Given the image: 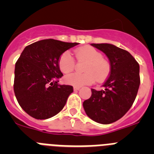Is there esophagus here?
<instances>
[{"label":"esophagus","mask_w":154,"mask_h":154,"mask_svg":"<svg viewBox=\"0 0 154 154\" xmlns=\"http://www.w3.org/2000/svg\"><path fill=\"white\" fill-rule=\"evenodd\" d=\"M81 86H74V90H79Z\"/></svg>","instance_id":"esophagus-1"}]
</instances>
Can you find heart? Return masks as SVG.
<instances>
[{"mask_svg":"<svg viewBox=\"0 0 154 154\" xmlns=\"http://www.w3.org/2000/svg\"><path fill=\"white\" fill-rule=\"evenodd\" d=\"M78 62H86L83 66L84 73L71 72L75 67V62L69 51H64L58 58V68L64 74L65 82L75 86H82L94 82H102L108 77L110 72V65L103 58L101 52L89 46H85L75 51Z\"/></svg>","mask_w":154,"mask_h":154,"instance_id":"heart-1","label":"heart"}]
</instances>
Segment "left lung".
I'll use <instances>...</instances> for the list:
<instances>
[{
    "label": "left lung",
    "mask_w": 154,
    "mask_h": 154,
    "mask_svg": "<svg viewBox=\"0 0 154 154\" xmlns=\"http://www.w3.org/2000/svg\"><path fill=\"white\" fill-rule=\"evenodd\" d=\"M91 45L108 57L110 73L104 89H91L92 96L83 102V108L92 120L109 124L123 117L135 101L140 83V65L130 53L113 45Z\"/></svg>",
    "instance_id": "1"
}]
</instances>
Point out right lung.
Masks as SVG:
<instances>
[{
	"mask_svg": "<svg viewBox=\"0 0 154 154\" xmlns=\"http://www.w3.org/2000/svg\"><path fill=\"white\" fill-rule=\"evenodd\" d=\"M55 39H45L26 46L16 62L14 91L20 106L37 119L51 118L65 106L73 87L59 85L63 74L58 58L77 45Z\"/></svg>",
	"mask_w": 154,
	"mask_h": 154,
	"instance_id": "1",
	"label": "right lung"
}]
</instances>
